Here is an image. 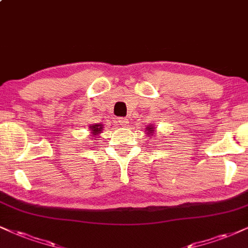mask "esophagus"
I'll use <instances>...</instances> for the list:
<instances>
[{
    "label": "esophagus",
    "mask_w": 248,
    "mask_h": 248,
    "mask_svg": "<svg viewBox=\"0 0 248 248\" xmlns=\"http://www.w3.org/2000/svg\"><path fill=\"white\" fill-rule=\"evenodd\" d=\"M117 124L119 125V126L125 127V126H127V124H129V121H127V118H119L117 121Z\"/></svg>",
    "instance_id": "obj_1"
}]
</instances>
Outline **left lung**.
Masks as SVG:
<instances>
[{
    "label": "left lung",
    "mask_w": 248,
    "mask_h": 248,
    "mask_svg": "<svg viewBox=\"0 0 248 248\" xmlns=\"http://www.w3.org/2000/svg\"><path fill=\"white\" fill-rule=\"evenodd\" d=\"M155 132V125L154 124H151L148 125V126H146V134H147L148 137H153V134Z\"/></svg>",
    "instance_id": "left-lung-1"
}]
</instances>
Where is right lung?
<instances>
[{"label":"right lung","mask_w":248,"mask_h":248,"mask_svg":"<svg viewBox=\"0 0 248 248\" xmlns=\"http://www.w3.org/2000/svg\"><path fill=\"white\" fill-rule=\"evenodd\" d=\"M105 127H103V124L101 123H95V124H91L90 125V131H91V136L92 138L95 139L97 138L100 133H102V131Z\"/></svg>","instance_id":"obj_1"}]
</instances>
